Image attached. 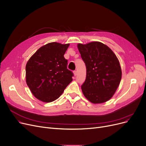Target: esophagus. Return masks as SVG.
Listing matches in <instances>:
<instances>
[{
    "instance_id": "obj_1",
    "label": "esophagus",
    "mask_w": 146,
    "mask_h": 146,
    "mask_svg": "<svg viewBox=\"0 0 146 146\" xmlns=\"http://www.w3.org/2000/svg\"><path fill=\"white\" fill-rule=\"evenodd\" d=\"M73 73H74V76H76V75H77V74H78L77 71H76V70H75V71H74V72H73Z\"/></svg>"
}]
</instances>
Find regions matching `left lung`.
<instances>
[{
	"instance_id": "obj_1",
	"label": "left lung",
	"mask_w": 146,
	"mask_h": 146,
	"mask_svg": "<svg viewBox=\"0 0 146 146\" xmlns=\"http://www.w3.org/2000/svg\"><path fill=\"white\" fill-rule=\"evenodd\" d=\"M86 68V77L81 88L84 96L94 104L109 100L122 78L119 61L111 49L103 43L92 42L78 45Z\"/></svg>"
}]
</instances>
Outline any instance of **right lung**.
Wrapping results in <instances>:
<instances>
[{"instance_id": "right-lung-1", "label": "right lung", "mask_w": 146, "mask_h": 146, "mask_svg": "<svg viewBox=\"0 0 146 146\" xmlns=\"http://www.w3.org/2000/svg\"><path fill=\"white\" fill-rule=\"evenodd\" d=\"M69 44L51 42L40 48L26 66L27 86L33 96L43 102L57 99L72 81L64 55Z\"/></svg>"}]
</instances>
